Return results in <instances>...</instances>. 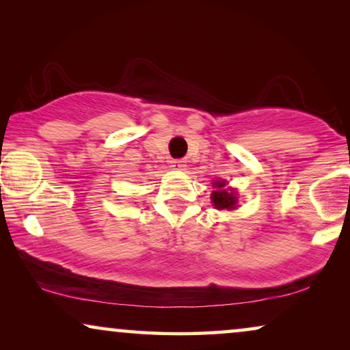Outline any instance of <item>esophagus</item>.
Returning a JSON list of instances; mask_svg holds the SVG:
<instances>
[{"instance_id":"34e87169","label":"esophagus","mask_w":350,"mask_h":350,"mask_svg":"<svg viewBox=\"0 0 350 350\" xmlns=\"http://www.w3.org/2000/svg\"><path fill=\"white\" fill-rule=\"evenodd\" d=\"M170 164H172V167H175V169H185L186 161L185 159H174Z\"/></svg>"}]
</instances>
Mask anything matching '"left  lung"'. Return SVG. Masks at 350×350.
Instances as JSON below:
<instances>
[{
  "mask_svg": "<svg viewBox=\"0 0 350 350\" xmlns=\"http://www.w3.org/2000/svg\"><path fill=\"white\" fill-rule=\"evenodd\" d=\"M224 181H215V186H217V191L212 193V202L217 208L219 210H231L236 208L237 198L234 194L232 189L224 188Z\"/></svg>",
  "mask_w": 350,
  "mask_h": 350,
  "instance_id": "left-lung-1",
  "label": "left lung"
}]
</instances>
